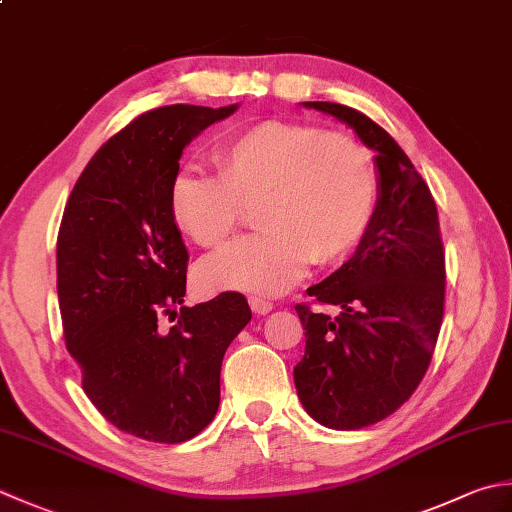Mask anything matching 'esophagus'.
Masks as SVG:
<instances>
[{"instance_id":"obj_1","label":"esophagus","mask_w":512,"mask_h":512,"mask_svg":"<svg viewBox=\"0 0 512 512\" xmlns=\"http://www.w3.org/2000/svg\"><path fill=\"white\" fill-rule=\"evenodd\" d=\"M248 304H250V308H253V313H257V315H268L270 310H273V304L262 297H250Z\"/></svg>"}]
</instances>
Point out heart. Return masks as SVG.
Returning <instances> with one entry per match:
<instances>
[{"mask_svg":"<svg viewBox=\"0 0 512 512\" xmlns=\"http://www.w3.org/2000/svg\"><path fill=\"white\" fill-rule=\"evenodd\" d=\"M219 175L182 170L170 186L175 224L202 248H219L257 206L262 233L199 266L210 290L282 293L310 262L337 264L375 222L379 177L370 148L353 135L266 119L228 139Z\"/></svg>","mask_w":512,"mask_h":512,"instance_id":"obj_1","label":"heart"}]
</instances>
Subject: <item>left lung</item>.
Instances as JSON below:
<instances>
[{"instance_id":"8db88e82","label":"left lung","mask_w":512,"mask_h":512,"mask_svg":"<svg viewBox=\"0 0 512 512\" xmlns=\"http://www.w3.org/2000/svg\"><path fill=\"white\" fill-rule=\"evenodd\" d=\"M304 106L348 124L377 153L373 226L342 268L308 288L337 313L295 306L306 330L297 395L315 422L357 430L393 415L426 375L444 317V244L428 184L382 126L344 104Z\"/></svg>"}]
</instances>
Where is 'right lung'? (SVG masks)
<instances>
[{"mask_svg": "<svg viewBox=\"0 0 512 512\" xmlns=\"http://www.w3.org/2000/svg\"><path fill=\"white\" fill-rule=\"evenodd\" d=\"M235 110L135 117L90 159L59 226V313L84 393L146 442L182 444L213 422L224 353L253 317L242 293L184 306L188 250L170 210L182 150Z\"/></svg>", "mask_w": 512, "mask_h": 512, "instance_id": "add662e5", "label": "right lung"}]
</instances>
